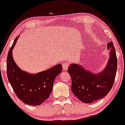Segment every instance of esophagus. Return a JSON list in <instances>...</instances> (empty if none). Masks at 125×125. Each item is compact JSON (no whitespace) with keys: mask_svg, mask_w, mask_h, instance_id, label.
<instances>
[{"mask_svg":"<svg viewBox=\"0 0 125 125\" xmlns=\"http://www.w3.org/2000/svg\"><path fill=\"white\" fill-rule=\"evenodd\" d=\"M69 66V63L67 62H64L62 64V67L64 71H66L67 69H68Z\"/></svg>","mask_w":125,"mask_h":125,"instance_id":"esophagus-1","label":"esophagus"}]
</instances>
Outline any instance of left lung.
Here are the masks:
<instances>
[{"label": "left lung", "mask_w": 125, "mask_h": 125, "mask_svg": "<svg viewBox=\"0 0 125 125\" xmlns=\"http://www.w3.org/2000/svg\"><path fill=\"white\" fill-rule=\"evenodd\" d=\"M110 58L104 69L97 74L84 69L82 66L71 64L69 74L72 78L71 90L82 102L90 104L103 98L113 86L117 71V57L112 42L107 44Z\"/></svg>", "instance_id": "left-lung-1"}]
</instances>
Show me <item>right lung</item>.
Masks as SVG:
<instances>
[{"label": "right lung", "instance_id": "add662e5", "mask_svg": "<svg viewBox=\"0 0 125 125\" xmlns=\"http://www.w3.org/2000/svg\"><path fill=\"white\" fill-rule=\"evenodd\" d=\"M19 36L10 48L7 58V75L15 94L21 101L30 105H40L49 97L56 77L62 71L58 64L38 73L29 74L22 71L15 63L12 50Z\"/></svg>", "mask_w": 125, "mask_h": 125}]
</instances>
